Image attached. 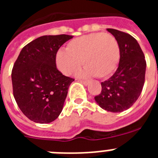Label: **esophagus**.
Masks as SVG:
<instances>
[{
	"instance_id": "1",
	"label": "esophagus",
	"mask_w": 158,
	"mask_h": 158,
	"mask_svg": "<svg viewBox=\"0 0 158 158\" xmlns=\"http://www.w3.org/2000/svg\"><path fill=\"white\" fill-rule=\"evenodd\" d=\"M79 81H80L81 83H83L85 85H88L89 84V81H86V80H79Z\"/></svg>"
}]
</instances>
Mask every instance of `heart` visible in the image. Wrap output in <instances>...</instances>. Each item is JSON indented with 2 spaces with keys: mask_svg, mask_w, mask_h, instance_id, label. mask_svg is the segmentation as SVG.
<instances>
[{
  "mask_svg": "<svg viewBox=\"0 0 158 158\" xmlns=\"http://www.w3.org/2000/svg\"><path fill=\"white\" fill-rule=\"evenodd\" d=\"M120 56V47L115 36L95 32L69 41L66 50L57 52L56 63L64 74L70 75L82 61L85 67L80 72L81 76L105 78L115 72Z\"/></svg>",
  "mask_w": 158,
  "mask_h": 158,
  "instance_id": "1",
  "label": "heart"
}]
</instances>
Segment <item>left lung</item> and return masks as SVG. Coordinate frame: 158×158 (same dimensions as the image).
Instances as JSON below:
<instances>
[{"label":"left lung","instance_id":"obj_1","mask_svg":"<svg viewBox=\"0 0 158 158\" xmlns=\"http://www.w3.org/2000/svg\"><path fill=\"white\" fill-rule=\"evenodd\" d=\"M120 47L118 69L108 80L101 82V92L94 97L100 107L107 111L121 112L135 103L144 85L146 62L137 40L131 35L107 28Z\"/></svg>","mask_w":158,"mask_h":158}]
</instances>
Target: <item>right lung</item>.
<instances>
[{
	"mask_svg": "<svg viewBox=\"0 0 158 158\" xmlns=\"http://www.w3.org/2000/svg\"><path fill=\"white\" fill-rule=\"evenodd\" d=\"M73 35L37 38L23 47L12 70L14 98L30 120L49 123L62 112L68 89L74 79L57 69L58 49Z\"/></svg>",
	"mask_w": 158,
	"mask_h": 158,
	"instance_id": "add662e5",
	"label": "right lung"
}]
</instances>
